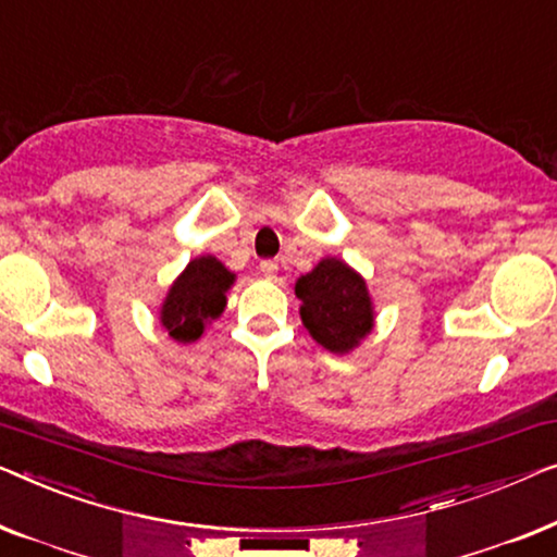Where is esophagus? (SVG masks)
I'll return each instance as SVG.
<instances>
[{
	"mask_svg": "<svg viewBox=\"0 0 557 557\" xmlns=\"http://www.w3.org/2000/svg\"><path fill=\"white\" fill-rule=\"evenodd\" d=\"M260 270H262L264 277H275L277 275V262L275 260H264V262H260Z\"/></svg>",
	"mask_w": 557,
	"mask_h": 557,
	"instance_id": "esophagus-1",
	"label": "esophagus"
}]
</instances>
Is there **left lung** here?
<instances>
[{
    "mask_svg": "<svg viewBox=\"0 0 557 557\" xmlns=\"http://www.w3.org/2000/svg\"><path fill=\"white\" fill-rule=\"evenodd\" d=\"M300 320L310 338L335 356H348L375 325L373 297L360 272L341 257H323L295 282Z\"/></svg>",
    "mask_w": 557,
    "mask_h": 557,
    "instance_id": "left-lung-1",
    "label": "left lung"
}]
</instances>
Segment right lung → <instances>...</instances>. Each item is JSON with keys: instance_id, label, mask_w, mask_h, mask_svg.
<instances>
[{"instance_id": "1", "label": "right lung", "mask_w": 557, "mask_h": 557, "mask_svg": "<svg viewBox=\"0 0 557 557\" xmlns=\"http://www.w3.org/2000/svg\"><path fill=\"white\" fill-rule=\"evenodd\" d=\"M232 270L224 268L214 255H201L186 264L182 275L171 282L166 297L159 308V323L169 338L182 346L197 343L211 320L226 308V293L234 285Z\"/></svg>"}]
</instances>
